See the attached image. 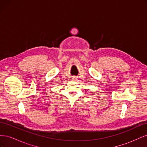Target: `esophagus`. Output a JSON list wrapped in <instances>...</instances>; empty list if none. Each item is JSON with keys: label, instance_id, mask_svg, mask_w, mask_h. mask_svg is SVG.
<instances>
[{"label": "esophagus", "instance_id": "esophagus-1", "mask_svg": "<svg viewBox=\"0 0 147 147\" xmlns=\"http://www.w3.org/2000/svg\"><path fill=\"white\" fill-rule=\"evenodd\" d=\"M77 80V77H75V76H74V77L72 78V80H73V81H75V80Z\"/></svg>", "mask_w": 147, "mask_h": 147}]
</instances>
